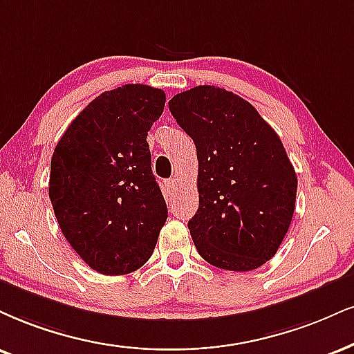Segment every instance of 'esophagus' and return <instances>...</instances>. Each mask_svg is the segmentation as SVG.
I'll return each instance as SVG.
<instances>
[{"mask_svg": "<svg viewBox=\"0 0 354 354\" xmlns=\"http://www.w3.org/2000/svg\"><path fill=\"white\" fill-rule=\"evenodd\" d=\"M177 189V178L176 177H172V178H169L167 182H165V190L169 192V194H172L174 190Z\"/></svg>", "mask_w": 354, "mask_h": 354, "instance_id": "esophagus-1", "label": "esophagus"}]
</instances>
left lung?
Masks as SVG:
<instances>
[{
  "mask_svg": "<svg viewBox=\"0 0 354 354\" xmlns=\"http://www.w3.org/2000/svg\"><path fill=\"white\" fill-rule=\"evenodd\" d=\"M169 110L197 147L198 210L189 230L198 254L226 270L261 268L281 246L297 195L281 138L250 102L220 86L182 91Z\"/></svg>",
  "mask_w": 354,
  "mask_h": 354,
  "instance_id": "1",
  "label": "left lung"
}]
</instances>
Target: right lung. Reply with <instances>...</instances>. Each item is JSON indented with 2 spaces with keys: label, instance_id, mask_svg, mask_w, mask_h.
<instances>
[{
  "label": "right lung",
  "instance_id": "obj_1",
  "mask_svg": "<svg viewBox=\"0 0 354 354\" xmlns=\"http://www.w3.org/2000/svg\"><path fill=\"white\" fill-rule=\"evenodd\" d=\"M160 88L131 84L86 104L57 142L49 197L65 239L91 269L123 276L154 251L167 205L151 170L147 131Z\"/></svg>",
  "mask_w": 354,
  "mask_h": 354
}]
</instances>
